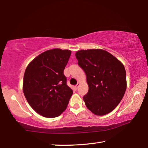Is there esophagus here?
<instances>
[{
    "instance_id": "obj_1",
    "label": "esophagus",
    "mask_w": 148,
    "mask_h": 148,
    "mask_svg": "<svg viewBox=\"0 0 148 148\" xmlns=\"http://www.w3.org/2000/svg\"><path fill=\"white\" fill-rule=\"evenodd\" d=\"M79 84H80L79 82H77V84L76 86H75V88H76V89H77V88H78V87H79Z\"/></svg>"
}]
</instances>
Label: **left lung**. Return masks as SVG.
I'll return each mask as SVG.
<instances>
[{
  "mask_svg": "<svg viewBox=\"0 0 148 148\" xmlns=\"http://www.w3.org/2000/svg\"><path fill=\"white\" fill-rule=\"evenodd\" d=\"M76 57L86 74L89 86L84 97L86 106L97 116L111 112L121 102L127 89L124 65L101 49L79 50Z\"/></svg>",
  "mask_w": 148,
  "mask_h": 148,
  "instance_id": "1",
  "label": "left lung"
}]
</instances>
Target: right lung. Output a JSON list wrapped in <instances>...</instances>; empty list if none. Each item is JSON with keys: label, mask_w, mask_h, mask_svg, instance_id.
<instances>
[{"label": "right lung", "mask_w": 148, "mask_h": 148, "mask_svg": "<svg viewBox=\"0 0 148 148\" xmlns=\"http://www.w3.org/2000/svg\"><path fill=\"white\" fill-rule=\"evenodd\" d=\"M71 51L47 50L30 62L23 77V91L30 106L42 116L53 118L66 109L73 93L63 74Z\"/></svg>", "instance_id": "right-lung-1"}]
</instances>
